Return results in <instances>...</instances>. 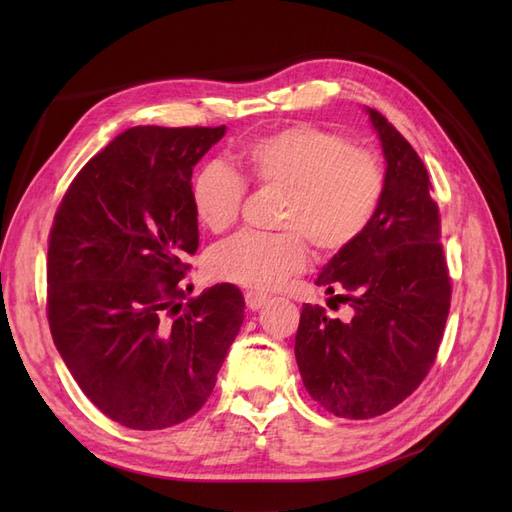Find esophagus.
Here are the masks:
<instances>
[{
	"mask_svg": "<svg viewBox=\"0 0 512 512\" xmlns=\"http://www.w3.org/2000/svg\"><path fill=\"white\" fill-rule=\"evenodd\" d=\"M265 303H267V294H262L258 290H247L245 292V305L250 309H260Z\"/></svg>",
	"mask_w": 512,
	"mask_h": 512,
	"instance_id": "esophagus-1",
	"label": "esophagus"
}]
</instances>
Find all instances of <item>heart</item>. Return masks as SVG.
<instances>
[{
  "mask_svg": "<svg viewBox=\"0 0 512 512\" xmlns=\"http://www.w3.org/2000/svg\"><path fill=\"white\" fill-rule=\"evenodd\" d=\"M235 170L211 162L192 181V209L211 232L237 222L247 183L282 190L275 232L243 230L211 247L207 269L218 280L273 288L303 269L309 244L337 254L374 220L384 194V170L374 153L316 123H288L245 141Z\"/></svg>",
  "mask_w": 512,
  "mask_h": 512,
  "instance_id": "heart-1",
  "label": "heart"
}]
</instances>
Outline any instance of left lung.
Returning a JSON list of instances; mask_svg holds the SVG:
<instances>
[{"mask_svg": "<svg viewBox=\"0 0 512 512\" xmlns=\"http://www.w3.org/2000/svg\"><path fill=\"white\" fill-rule=\"evenodd\" d=\"M386 158L374 220L337 252L316 284L348 303L339 320L303 305L294 356L307 393L339 418H374L399 406L436 363L451 309L440 207L418 153L376 108H367Z\"/></svg>", "mask_w": 512, "mask_h": 512, "instance_id": "8db88e82", "label": "left lung"}]
</instances>
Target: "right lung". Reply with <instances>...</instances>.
I'll return each mask as SVG.
<instances>
[{
    "label": "right lung",
    "instance_id": "obj_1",
    "mask_svg": "<svg viewBox=\"0 0 512 512\" xmlns=\"http://www.w3.org/2000/svg\"><path fill=\"white\" fill-rule=\"evenodd\" d=\"M224 132H121L79 170L55 213L53 342L91 404L130 429L173 427L203 408L243 324L235 284L183 303L198 250L192 168Z\"/></svg>",
    "mask_w": 512,
    "mask_h": 512
}]
</instances>
